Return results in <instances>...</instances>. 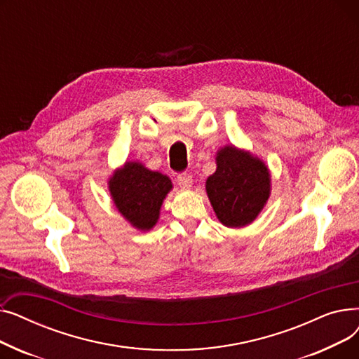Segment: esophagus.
Masks as SVG:
<instances>
[{
  "label": "esophagus",
  "mask_w": 359,
  "mask_h": 359,
  "mask_svg": "<svg viewBox=\"0 0 359 359\" xmlns=\"http://www.w3.org/2000/svg\"><path fill=\"white\" fill-rule=\"evenodd\" d=\"M177 183L180 187H183V189H191L192 187V183H194V179L191 175L187 173H182L177 176Z\"/></svg>",
  "instance_id": "esophagus-1"
}]
</instances>
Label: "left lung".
I'll return each instance as SVG.
<instances>
[{"label":"left lung","instance_id":"left-lung-1","mask_svg":"<svg viewBox=\"0 0 359 359\" xmlns=\"http://www.w3.org/2000/svg\"><path fill=\"white\" fill-rule=\"evenodd\" d=\"M215 163V173L205 182L214 212L225 227H248L271 196L269 167L249 149L233 144L217 151Z\"/></svg>","mask_w":359,"mask_h":359}]
</instances>
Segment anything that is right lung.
Instances as JSON below:
<instances>
[{"label": "right lung", "instance_id": "obj_1", "mask_svg": "<svg viewBox=\"0 0 359 359\" xmlns=\"http://www.w3.org/2000/svg\"><path fill=\"white\" fill-rule=\"evenodd\" d=\"M107 187L113 205L132 227L149 231L158 222L161 205L173 183L140 161H125L111 173Z\"/></svg>", "mask_w": 359, "mask_h": 359}]
</instances>
